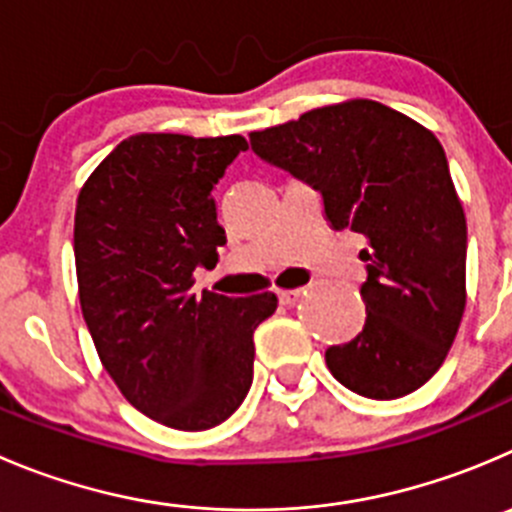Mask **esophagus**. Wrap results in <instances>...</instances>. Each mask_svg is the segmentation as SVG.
Wrapping results in <instances>:
<instances>
[{"label":"esophagus","mask_w":512,"mask_h":512,"mask_svg":"<svg viewBox=\"0 0 512 512\" xmlns=\"http://www.w3.org/2000/svg\"><path fill=\"white\" fill-rule=\"evenodd\" d=\"M302 290H277V300L282 302V305H292L295 300H300Z\"/></svg>","instance_id":"obj_1"}]
</instances>
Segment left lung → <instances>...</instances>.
I'll return each mask as SVG.
<instances>
[{"label":"left lung","instance_id":"left-lung-1","mask_svg":"<svg viewBox=\"0 0 512 512\" xmlns=\"http://www.w3.org/2000/svg\"><path fill=\"white\" fill-rule=\"evenodd\" d=\"M255 155L322 195L332 230L365 235V325L327 347L337 382L395 400L430 380L465 312L468 227L438 137L372 99L310 109L250 132Z\"/></svg>","mask_w":512,"mask_h":512}]
</instances>
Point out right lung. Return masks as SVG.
Segmentation results:
<instances>
[{
	"label": "right lung",
	"mask_w": 512,
	"mask_h": 512,
	"mask_svg": "<svg viewBox=\"0 0 512 512\" xmlns=\"http://www.w3.org/2000/svg\"><path fill=\"white\" fill-rule=\"evenodd\" d=\"M247 150L240 135L142 132L87 177L74 212L79 305L104 370L140 413L175 430L215 428L252 385V332L272 292L197 295L225 230L215 185Z\"/></svg>",
	"instance_id": "add662e5"
}]
</instances>
